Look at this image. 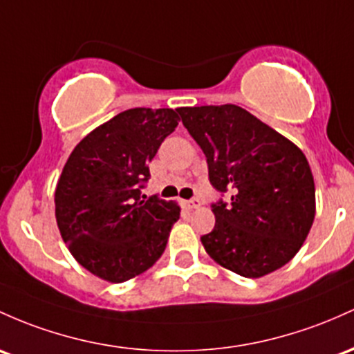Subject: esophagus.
<instances>
[{"mask_svg":"<svg viewBox=\"0 0 354 354\" xmlns=\"http://www.w3.org/2000/svg\"><path fill=\"white\" fill-rule=\"evenodd\" d=\"M186 208L188 209H196V208H200L201 207V201L200 200H189V201H186Z\"/></svg>","mask_w":354,"mask_h":354,"instance_id":"34e87169","label":"esophagus"}]
</instances>
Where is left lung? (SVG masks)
Returning <instances> with one entry per match:
<instances>
[{"instance_id":"left-lung-1","label":"left lung","mask_w":354,"mask_h":354,"mask_svg":"<svg viewBox=\"0 0 354 354\" xmlns=\"http://www.w3.org/2000/svg\"><path fill=\"white\" fill-rule=\"evenodd\" d=\"M207 156L209 183L230 192L212 205L215 228L201 236L223 269L259 279L294 259L316 215V188L304 153L235 104L176 109Z\"/></svg>"}]
</instances>
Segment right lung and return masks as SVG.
I'll list each match as a JSON object with an SVG mask.
<instances>
[{"label":"right lung","instance_id":"1","mask_svg":"<svg viewBox=\"0 0 354 354\" xmlns=\"http://www.w3.org/2000/svg\"><path fill=\"white\" fill-rule=\"evenodd\" d=\"M173 109L136 107L100 124L79 142L55 188V218L73 259L95 277L120 284L165 252L181 208L141 198L149 165L176 129Z\"/></svg>","mask_w":354,"mask_h":354}]
</instances>
